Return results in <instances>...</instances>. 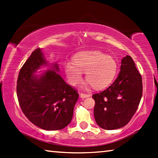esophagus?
<instances>
[{"label":"esophagus","instance_id":"34e87169","mask_svg":"<svg viewBox=\"0 0 158 158\" xmlns=\"http://www.w3.org/2000/svg\"><path fill=\"white\" fill-rule=\"evenodd\" d=\"M79 96L81 98H86V97H89L90 94H84V93H80Z\"/></svg>","mask_w":158,"mask_h":158}]
</instances>
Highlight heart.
<instances>
[{"instance_id":"obj_1","label":"heart","mask_w":158,"mask_h":158,"mask_svg":"<svg viewBox=\"0 0 158 158\" xmlns=\"http://www.w3.org/2000/svg\"><path fill=\"white\" fill-rule=\"evenodd\" d=\"M73 63L64 66V72L71 85L77 86L81 81L82 73H85L88 85L94 89H104L115 78L117 63L114 58L99 51H86L75 55Z\"/></svg>"}]
</instances>
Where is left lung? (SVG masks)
Segmentation results:
<instances>
[{
    "label": "left lung",
    "mask_w": 158,
    "mask_h": 158,
    "mask_svg": "<svg viewBox=\"0 0 158 158\" xmlns=\"http://www.w3.org/2000/svg\"><path fill=\"white\" fill-rule=\"evenodd\" d=\"M143 95L142 77L132 57L121 61L120 71L114 83L103 92L92 95L95 121L104 130L125 126L136 112Z\"/></svg>",
    "instance_id": "left-lung-1"
}]
</instances>
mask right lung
<instances>
[{"label": "right lung", "instance_id": "obj_1", "mask_svg": "<svg viewBox=\"0 0 158 158\" xmlns=\"http://www.w3.org/2000/svg\"><path fill=\"white\" fill-rule=\"evenodd\" d=\"M44 66L50 69L37 71ZM58 64H51L41 48L32 53L22 66L17 81V97L26 117L45 130H59L72 121L79 94L67 84Z\"/></svg>", "mask_w": 158, "mask_h": 158}]
</instances>
